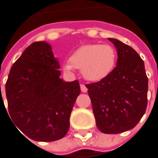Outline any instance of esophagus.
Returning <instances> with one entry per match:
<instances>
[{"label":"esophagus","mask_w":158,"mask_h":158,"mask_svg":"<svg viewBox=\"0 0 158 158\" xmlns=\"http://www.w3.org/2000/svg\"><path fill=\"white\" fill-rule=\"evenodd\" d=\"M80 87H81V92H84V93H85V92L88 91V89H87V87L85 86L84 84H82V83H81V85H80Z\"/></svg>","instance_id":"obj_1"}]
</instances>
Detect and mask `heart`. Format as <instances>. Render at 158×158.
<instances>
[{"instance_id":"1","label":"heart","mask_w":158,"mask_h":158,"mask_svg":"<svg viewBox=\"0 0 158 158\" xmlns=\"http://www.w3.org/2000/svg\"><path fill=\"white\" fill-rule=\"evenodd\" d=\"M117 62L116 48L109 44L88 43L72 53L63 70L72 74L75 69L81 70L82 77L89 81L105 79L115 69Z\"/></svg>"}]
</instances>
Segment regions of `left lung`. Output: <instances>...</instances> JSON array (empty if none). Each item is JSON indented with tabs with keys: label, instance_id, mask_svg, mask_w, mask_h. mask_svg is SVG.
<instances>
[{
	"label": "left lung",
	"instance_id": "obj_1",
	"mask_svg": "<svg viewBox=\"0 0 158 158\" xmlns=\"http://www.w3.org/2000/svg\"><path fill=\"white\" fill-rule=\"evenodd\" d=\"M117 51L116 67L102 81L86 84L99 131L118 134L133 129L147 108L144 62L131 46L109 38Z\"/></svg>",
	"mask_w": 158,
	"mask_h": 158
}]
</instances>
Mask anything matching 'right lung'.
<instances>
[{
    "label": "right lung",
    "mask_w": 158,
    "mask_h": 158,
    "mask_svg": "<svg viewBox=\"0 0 158 158\" xmlns=\"http://www.w3.org/2000/svg\"><path fill=\"white\" fill-rule=\"evenodd\" d=\"M59 69L51 46L36 42L10 69L6 82L8 115L32 140H59L69 129L70 114L81 89L77 80L61 79Z\"/></svg>",
    "instance_id": "1"
}]
</instances>
